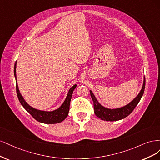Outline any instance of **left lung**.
<instances>
[{"instance_id":"left-lung-1","label":"left lung","mask_w":160,"mask_h":160,"mask_svg":"<svg viewBox=\"0 0 160 160\" xmlns=\"http://www.w3.org/2000/svg\"><path fill=\"white\" fill-rule=\"evenodd\" d=\"M146 85V80L145 78L143 79V83L142 87V89L138 95L133 99L132 102L129 103L128 104L125 106H123L119 108H116V109H110V108H105L102 106L98 101L97 100L96 98L92 93V92L90 90V95L92 100L94 102V113L96 116L100 118L102 120L105 121H118L122 119H123L128 116L130 115L132 111L134 110L139 102L140 101L142 97L143 94L144 89H145Z\"/></svg>"}]
</instances>
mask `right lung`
<instances>
[{
  "mask_svg": "<svg viewBox=\"0 0 160 160\" xmlns=\"http://www.w3.org/2000/svg\"><path fill=\"white\" fill-rule=\"evenodd\" d=\"M16 68H17V62H15L14 68V74L15 79H16V88H17V94L18 98L20 102L21 105L24 108V109L27 110L29 114L31 115L36 120L39 122L48 123V124H53V123H57L62 122L65 118L68 116V112L70 110V104L72 96L73 91L76 88V84L74 85L72 87L70 88L68 94L63 104L59 107L58 109L55 110L48 112V111H42L30 106L27 104V102L24 100L22 96L20 94L18 89V86L17 81V74H16Z\"/></svg>",
  "mask_w": 160,
  "mask_h": 160,
  "instance_id": "obj_1",
  "label": "right lung"
}]
</instances>
